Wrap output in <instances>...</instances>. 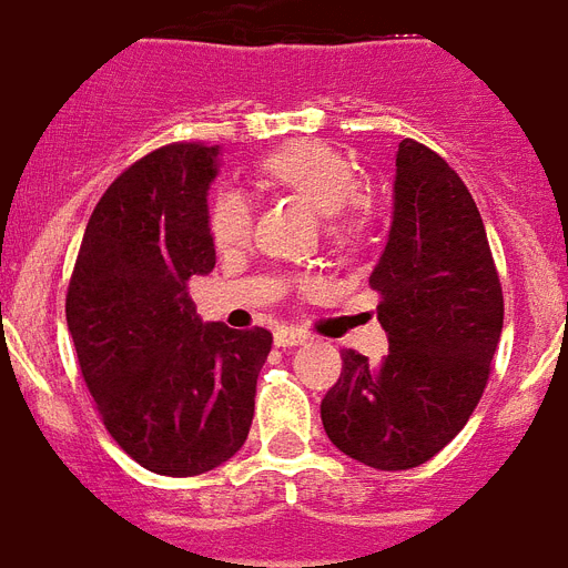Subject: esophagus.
<instances>
[{"mask_svg":"<svg viewBox=\"0 0 568 568\" xmlns=\"http://www.w3.org/2000/svg\"><path fill=\"white\" fill-rule=\"evenodd\" d=\"M307 337L302 331H293V328H278L275 331V346L281 348H296V346H305Z\"/></svg>","mask_w":568,"mask_h":568,"instance_id":"obj_1","label":"esophagus"}]
</instances>
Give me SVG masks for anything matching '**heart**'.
Returning a JSON list of instances; mask_svg holds the SVG:
<instances>
[{"mask_svg":"<svg viewBox=\"0 0 568 568\" xmlns=\"http://www.w3.org/2000/svg\"><path fill=\"white\" fill-rule=\"evenodd\" d=\"M261 175L281 190H290L316 216H328L334 234H348L363 220L357 196V172L346 158L322 143H290L263 158ZM213 243L220 248L240 246L248 234V202L237 190H222L207 216Z\"/></svg>","mask_w":568,"mask_h":568,"instance_id":"obj_1","label":"heart"}]
</instances>
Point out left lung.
<instances>
[{
  "label": "left lung",
  "instance_id": "1",
  "mask_svg": "<svg viewBox=\"0 0 568 568\" xmlns=\"http://www.w3.org/2000/svg\"><path fill=\"white\" fill-rule=\"evenodd\" d=\"M387 357L343 352L322 425L372 469H413L464 430L487 387L505 298L475 199L437 152L402 140L387 246L369 275Z\"/></svg>",
  "mask_w": 568,
  "mask_h": 568
}]
</instances>
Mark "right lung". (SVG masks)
I'll return each instance as SVG.
<instances>
[{
	"label": "right lung",
	"instance_id": "add662e5",
	"mask_svg": "<svg viewBox=\"0 0 568 568\" xmlns=\"http://www.w3.org/2000/svg\"><path fill=\"white\" fill-rule=\"evenodd\" d=\"M220 146L172 143L122 172L90 216L67 328L104 428L143 469L187 478L243 448L266 328L202 322L190 278L216 263L207 190Z\"/></svg>",
	"mask_w": 568,
	"mask_h": 568
}]
</instances>
